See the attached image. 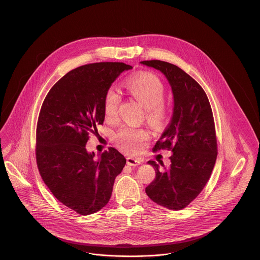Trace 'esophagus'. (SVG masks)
Returning <instances> with one entry per match:
<instances>
[{
    "label": "esophagus",
    "instance_id": "esophagus-1",
    "mask_svg": "<svg viewBox=\"0 0 260 260\" xmlns=\"http://www.w3.org/2000/svg\"><path fill=\"white\" fill-rule=\"evenodd\" d=\"M126 164H127L128 166H132V167H136V166L140 165V164H141V161H140V160H138V159H136V158L128 157V158H126Z\"/></svg>",
    "mask_w": 260,
    "mask_h": 260
}]
</instances>
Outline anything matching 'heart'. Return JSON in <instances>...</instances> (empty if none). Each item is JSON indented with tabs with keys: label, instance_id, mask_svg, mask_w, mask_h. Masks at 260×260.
I'll return each mask as SVG.
<instances>
[{
	"label": "heart",
	"instance_id": "obj_1",
	"mask_svg": "<svg viewBox=\"0 0 260 260\" xmlns=\"http://www.w3.org/2000/svg\"><path fill=\"white\" fill-rule=\"evenodd\" d=\"M124 87L128 93L146 109V117L150 124L161 126L168 118V111L162 105L165 99V86L160 78L151 73H140L129 77ZM121 95L115 87H109L104 96V112L108 120H114L117 116ZM148 137L146 131L124 126L116 135V142L121 148L136 153L143 148Z\"/></svg>",
	"mask_w": 260,
	"mask_h": 260
}]
</instances>
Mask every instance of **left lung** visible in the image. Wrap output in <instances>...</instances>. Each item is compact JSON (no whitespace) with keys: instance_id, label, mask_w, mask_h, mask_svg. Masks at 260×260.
<instances>
[{"instance_id":"8db88e82","label":"left lung","mask_w":260,"mask_h":260,"mask_svg":"<svg viewBox=\"0 0 260 260\" xmlns=\"http://www.w3.org/2000/svg\"><path fill=\"white\" fill-rule=\"evenodd\" d=\"M140 63L164 74L173 94L171 122L154 147L156 151L172 150L171 165L160 171L156 161H148L156 177L145 192L164 208L182 210L204 189L216 161L217 143L210 101L198 83L176 65L161 60Z\"/></svg>"}]
</instances>
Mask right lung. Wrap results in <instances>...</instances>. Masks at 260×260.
Masks as SVG:
<instances>
[{
  "label": "right lung",
  "instance_id": "1",
  "mask_svg": "<svg viewBox=\"0 0 260 260\" xmlns=\"http://www.w3.org/2000/svg\"><path fill=\"white\" fill-rule=\"evenodd\" d=\"M133 69L122 62H99L68 72L43 102L36 134L40 174L50 192L67 208L89 215L107 205L125 158L109 148L94 159L86 148L88 134L105 118L104 96L113 82Z\"/></svg>",
  "mask_w": 260,
  "mask_h": 260
}]
</instances>
